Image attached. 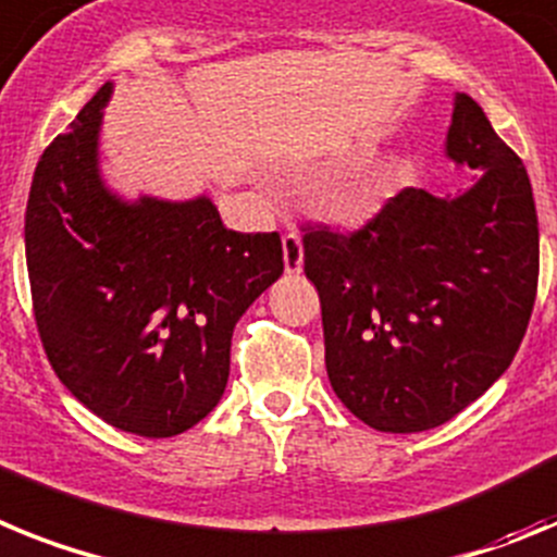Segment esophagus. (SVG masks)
I'll list each match as a JSON object with an SVG mask.
<instances>
[{
	"label": "esophagus",
	"instance_id": "obj_1",
	"mask_svg": "<svg viewBox=\"0 0 557 557\" xmlns=\"http://www.w3.org/2000/svg\"><path fill=\"white\" fill-rule=\"evenodd\" d=\"M302 238L297 232H285L283 235V265L285 274H299L302 272Z\"/></svg>",
	"mask_w": 557,
	"mask_h": 557
}]
</instances>
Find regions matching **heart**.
<instances>
[{"label": "heart", "instance_id": "heart-1", "mask_svg": "<svg viewBox=\"0 0 557 557\" xmlns=\"http://www.w3.org/2000/svg\"><path fill=\"white\" fill-rule=\"evenodd\" d=\"M342 210H345L347 215H364V212H367V201H364V198H345V205H342Z\"/></svg>", "mask_w": 557, "mask_h": 557}]
</instances>
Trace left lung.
Masks as SVG:
<instances>
[{
	"mask_svg": "<svg viewBox=\"0 0 557 557\" xmlns=\"http://www.w3.org/2000/svg\"><path fill=\"white\" fill-rule=\"evenodd\" d=\"M446 157L480 171L454 198L406 187L359 232L308 230L333 393L379 432L443 425L510 367L539 288L524 164L454 95Z\"/></svg>",
	"mask_w": 557,
	"mask_h": 557,
	"instance_id": "1",
	"label": "left lung"
}]
</instances>
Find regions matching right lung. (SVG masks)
<instances>
[{
    "mask_svg": "<svg viewBox=\"0 0 557 557\" xmlns=\"http://www.w3.org/2000/svg\"><path fill=\"white\" fill-rule=\"evenodd\" d=\"M111 91L100 86L33 173V311L52 370L86 409L139 437H173L219 406L235 322L283 274V244L226 230L207 196L111 190L100 173Z\"/></svg>",
    "mask_w": 557,
    "mask_h": 557,
    "instance_id": "obj_1",
    "label": "right lung"
}]
</instances>
